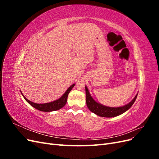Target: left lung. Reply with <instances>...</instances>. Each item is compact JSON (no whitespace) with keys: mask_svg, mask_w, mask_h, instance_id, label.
<instances>
[{"mask_svg":"<svg viewBox=\"0 0 159 159\" xmlns=\"http://www.w3.org/2000/svg\"><path fill=\"white\" fill-rule=\"evenodd\" d=\"M85 95L86 104H87L88 109L91 112L100 117H114L123 114V113L127 111L128 109L131 108L134 102H135L138 93H137V95L134 96V98L133 99L131 102H130L129 103L123 105V106L117 107L105 106V105H103L96 102V101L94 100V99L91 97L87 86H85Z\"/></svg>","mask_w":159,"mask_h":159,"instance_id":"obj_1","label":"left lung"}]
</instances>
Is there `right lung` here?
Instances as JSON below:
<instances>
[{"instance_id":"obj_1","label":"right lung","mask_w":159,"mask_h":159,"mask_svg":"<svg viewBox=\"0 0 159 159\" xmlns=\"http://www.w3.org/2000/svg\"><path fill=\"white\" fill-rule=\"evenodd\" d=\"M75 85V84H74L71 85H70L68 88V89L66 91V92L62 95L61 97H60L59 99L54 101V102L46 103H36L32 102L30 100L26 99L25 98V96L22 94V92H21V94L24 97V98L25 99L26 102L33 107H34L35 109L39 111H41L51 112V111H54L60 109L61 108H62L64 106V105L66 104L67 99H68V95L70 92V91L72 89V88L74 87Z\"/></svg>"}]
</instances>
